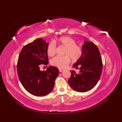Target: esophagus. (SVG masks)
Here are the masks:
<instances>
[{"instance_id":"obj_1","label":"esophagus","mask_w":122,"mask_h":122,"mask_svg":"<svg viewBox=\"0 0 122 122\" xmlns=\"http://www.w3.org/2000/svg\"><path fill=\"white\" fill-rule=\"evenodd\" d=\"M59 71L60 72H62L63 71H64V70H63V69H59Z\"/></svg>"}]
</instances>
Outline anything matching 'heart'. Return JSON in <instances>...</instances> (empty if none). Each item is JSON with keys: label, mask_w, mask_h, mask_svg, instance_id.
<instances>
[{"label": "heart", "mask_w": 122, "mask_h": 122, "mask_svg": "<svg viewBox=\"0 0 122 122\" xmlns=\"http://www.w3.org/2000/svg\"><path fill=\"white\" fill-rule=\"evenodd\" d=\"M59 45L66 48L64 51V56H56L51 59L52 65L63 69L70 62V58L73 61H76L81 58L82 55V49L81 46L76 45V42L73 39L69 37H62L58 38L54 41ZM46 52L49 56H52L56 53V45L53 41H51L48 44Z\"/></svg>", "instance_id": "heart-1"}]
</instances>
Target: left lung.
I'll return each instance as SVG.
<instances>
[{
  "instance_id": "left-lung-1",
  "label": "left lung",
  "mask_w": 122,
  "mask_h": 122,
  "mask_svg": "<svg viewBox=\"0 0 122 122\" xmlns=\"http://www.w3.org/2000/svg\"><path fill=\"white\" fill-rule=\"evenodd\" d=\"M82 55L73 66L80 72L71 71V76L68 83L72 89L85 92L92 89L97 83L102 71V60L97 46L92 42L86 41L82 46Z\"/></svg>"
}]
</instances>
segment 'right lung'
<instances>
[{"instance_id":"obj_1","label":"right lung","mask_w":122,"mask_h":122,"mask_svg":"<svg viewBox=\"0 0 122 122\" xmlns=\"http://www.w3.org/2000/svg\"><path fill=\"white\" fill-rule=\"evenodd\" d=\"M48 42L38 38L24 46L17 62L18 76L25 90L30 94L42 97L50 93L58 76L59 70L49 66L46 71H41L40 65H47L46 49Z\"/></svg>"}]
</instances>
